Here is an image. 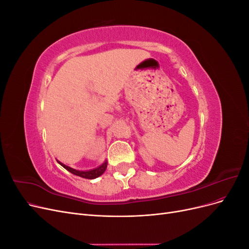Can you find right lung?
I'll return each instance as SVG.
<instances>
[{"label":"right lung","instance_id":"1","mask_svg":"<svg viewBox=\"0 0 249 249\" xmlns=\"http://www.w3.org/2000/svg\"><path fill=\"white\" fill-rule=\"evenodd\" d=\"M60 165H61L62 167H64L66 170H69L70 172H71L72 175L74 176H78V177H81V178H88V179H93V178H96L101 177L103 173L105 172V170H106L107 168V165H108V162L107 160L105 161L103 164H101L100 166H97L93 169H89V170H78V169H74V168H71L70 166H67V165L63 164L62 162L60 161H57Z\"/></svg>","mask_w":249,"mask_h":249}]
</instances>
